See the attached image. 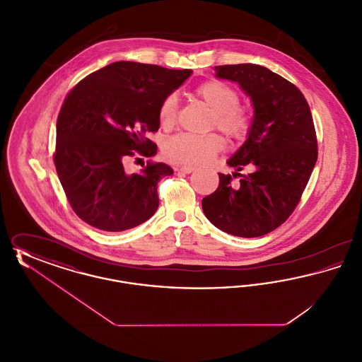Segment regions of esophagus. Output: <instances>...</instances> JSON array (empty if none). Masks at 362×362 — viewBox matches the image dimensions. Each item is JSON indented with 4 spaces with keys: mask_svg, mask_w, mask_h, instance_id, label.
<instances>
[{
    "mask_svg": "<svg viewBox=\"0 0 362 362\" xmlns=\"http://www.w3.org/2000/svg\"><path fill=\"white\" fill-rule=\"evenodd\" d=\"M177 171H182L185 173H191L194 171V167H189V165H183V167H179Z\"/></svg>",
    "mask_w": 362,
    "mask_h": 362,
    "instance_id": "1",
    "label": "esophagus"
}]
</instances>
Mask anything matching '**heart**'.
Masks as SVG:
<instances>
[{
  "label": "heart",
  "mask_w": 362,
  "mask_h": 362,
  "mask_svg": "<svg viewBox=\"0 0 362 362\" xmlns=\"http://www.w3.org/2000/svg\"><path fill=\"white\" fill-rule=\"evenodd\" d=\"M197 95L214 111L213 126L230 139L239 141L251 129V114L247 107L239 104V92L220 80H210L197 88ZM179 100L175 93L167 95L158 108V118L163 126L171 127L177 119ZM224 148L218 134L197 136L180 133L168 138L164 145L167 157L183 165H202L209 163Z\"/></svg>",
  "instance_id": "b5f03b06"
}]
</instances>
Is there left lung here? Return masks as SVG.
Here are the masks:
<instances>
[{"mask_svg":"<svg viewBox=\"0 0 362 362\" xmlns=\"http://www.w3.org/2000/svg\"><path fill=\"white\" fill-rule=\"evenodd\" d=\"M216 76L238 83L251 98L254 119L245 142L226 161L235 173H218L220 185L202 199V209L223 232L259 238L289 218L316 164L310 105L297 86L260 65L216 66ZM232 175L241 180L232 184Z\"/></svg>","mask_w":362,"mask_h":362,"instance_id":"left-lung-1","label":"left lung"}]
</instances>
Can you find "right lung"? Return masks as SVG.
Masks as SVG:
<instances>
[{"label": "right lung", "mask_w": 362, "mask_h": 362, "mask_svg": "<svg viewBox=\"0 0 362 362\" xmlns=\"http://www.w3.org/2000/svg\"><path fill=\"white\" fill-rule=\"evenodd\" d=\"M191 73L119 61L70 90L57 119L54 164L70 206L86 224L122 232L155 214L157 183L173 168L148 161L139 173H127L123 164L156 155L148 136L160 127V104Z\"/></svg>", "instance_id": "right-lung-1"}]
</instances>
